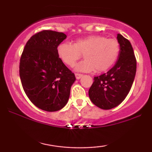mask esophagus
Masks as SVG:
<instances>
[{
    "instance_id": "obj_1",
    "label": "esophagus",
    "mask_w": 152,
    "mask_h": 152,
    "mask_svg": "<svg viewBox=\"0 0 152 152\" xmlns=\"http://www.w3.org/2000/svg\"><path fill=\"white\" fill-rule=\"evenodd\" d=\"M75 76H76V79H79V78H81L82 76H83V75L81 74H78V73H76V74H75Z\"/></svg>"
}]
</instances>
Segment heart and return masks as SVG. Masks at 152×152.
Returning a JSON list of instances; mask_svg holds the SVG:
<instances>
[{
    "instance_id": "b5f03b06",
    "label": "heart",
    "mask_w": 152,
    "mask_h": 152,
    "mask_svg": "<svg viewBox=\"0 0 152 152\" xmlns=\"http://www.w3.org/2000/svg\"><path fill=\"white\" fill-rule=\"evenodd\" d=\"M120 44L116 38H106L99 35L78 38L74 44L64 41L57 46L59 58L64 64L73 66L83 53L85 59L76 66L78 71L98 73L107 71L116 62L120 53Z\"/></svg>"
}]
</instances>
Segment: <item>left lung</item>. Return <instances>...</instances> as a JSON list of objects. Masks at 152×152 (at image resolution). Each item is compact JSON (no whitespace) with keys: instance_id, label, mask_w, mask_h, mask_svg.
<instances>
[{"instance_id":"obj_1","label":"left lung","mask_w":152,"mask_h":152,"mask_svg":"<svg viewBox=\"0 0 152 152\" xmlns=\"http://www.w3.org/2000/svg\"><path fill=\"white\" fill-rule=\"evenodd\" d=\"M117 39L121 49L116 64L107 73L94 77L88 91L92 103L102 109H113L124 100L137 71V60L129 41L119 34Z\"/></svg>"}]
</instances>
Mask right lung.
Listing matches in <instances>:
<instances>
[{"instance_id": "obj_1", "label": "right lung", "mask_w": 152, "mask_h": 152, "mask_svg": "<svg viewBox=\"0 0 152 152\" xmlns=\"http://www.w3.org/2000/svg\"><path fill=\"white\" fill-rule=\"evenodd\" d=\"M66 38L61 32L40 31L27 41L20 56L19 74L24 91L43 111L52 112L64 108L76 80L57 54V46Z\"/></svg>"}]
</instances>
